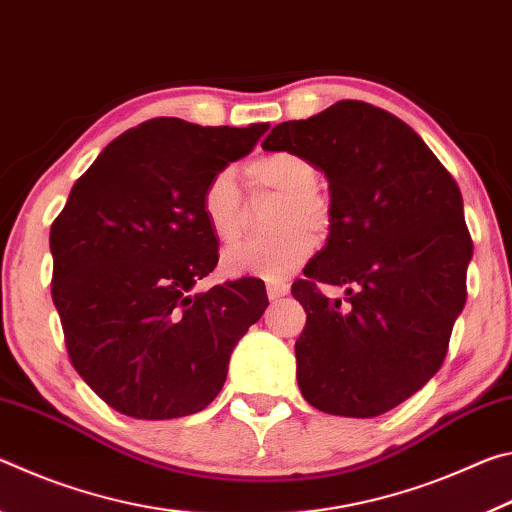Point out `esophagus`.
<instances>
[{
  "label": "esophagus",
  "mask_w": 512,
  "mask_h": 512,
  "mask_svg": "<svg viewBox=\"0 0 512 512\" xmlns=\"http://www.w3.org/2000/svg\"><path fill=\"white\" fill-rule=\"evenodd\" d=\"M266 293H268V298H271V300H277V298L287 296L289 284L282 282V280H268L266 282Z\"/></svg>",
  "instance_id": "34e87169"
}]
</instances>
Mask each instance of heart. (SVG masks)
<instances>
[{
    "mask_svg": "<svg viewBox=\"0 0 512 512\" xmlns=\"http://www.w3.org/2000/svg\"><path fill=\"white\" fill-rule=\"evenodd\" d=\"M244 176L253 194H275L271 237L246 239L223 253V268L232 275L257 273L271 280L289 275L305 262L315 237L332 225V203L316 187V167L293 151L259 153L246 162ZM201 210L212 235L230 244L241 235L244 196L232 171L223 169L207 180Z\"/></svg>",
    "mask_w": 512,
    "mask_h": 512,
    "instance_id": "1",
    "label": "heart"
}]
</instances>
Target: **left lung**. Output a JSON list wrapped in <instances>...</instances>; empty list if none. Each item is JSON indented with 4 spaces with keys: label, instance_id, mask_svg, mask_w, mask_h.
<instances>
[{
    "label": "left lung",
    "instance_id": "left-lung-1",
    "mask_svg": "<svg viewBox=\"0 0 512 512\" xmlns=\"http://www.w3.org/2000/svg\"><path fill=\"white\" fill-rule=\"evenodd\" d=\"M262 149L305 155L332 198L327 244L291 287L307 314L296 341L302 397L345 418L395 409L443 366L465 305L472 237L461 189L409 124L363 101L277 124ZM318 283L349 298L327 299Z\"/></svg>",
    "mask_w": 512,
    "mask_h": 512
}]
</instances>
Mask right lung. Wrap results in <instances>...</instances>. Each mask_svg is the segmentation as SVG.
Masks as SVG:
<instances>
[{
  "label": "right lung",
  "mask_w": 512,
  "mask_h": 512,
  "mask_svg": "<svg viewBox=\"0 0 512 512\" xmlns=\"http://www.w3.org/2000/svg\"><path fill=\"white\" fill-rule=\"evenodd\" d=\"M266 131L144 121L101 151L51 223V298L69 361L115 411L140 420L203 411L262 318L257 277L203 293L194 284L219 262L203 187Z\"/></svg>",
  "instance_id": "right-lung-1"
}]
</instances>
